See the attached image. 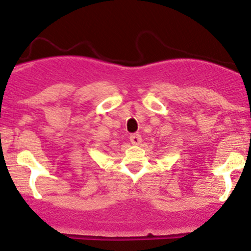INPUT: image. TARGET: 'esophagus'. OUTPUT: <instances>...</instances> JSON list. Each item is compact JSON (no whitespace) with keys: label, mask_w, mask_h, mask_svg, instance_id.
Listing matches in <instances>:
<instances>
[{"label":"esophagus","mask_w":251,"mask_h":251,"mask_svg":"<svg viewBox=\"0 0 251 251\" xmlns=\"http://www.w3.org/2000/svg\"><path fill=\"white\" fill-rule=\"evenodd\" d=\"M130 143L133 145H139L141 143V135L139 134H131L130 135Z\"/></svg>","instance_id":"esophagus-1"}]
</instances>
